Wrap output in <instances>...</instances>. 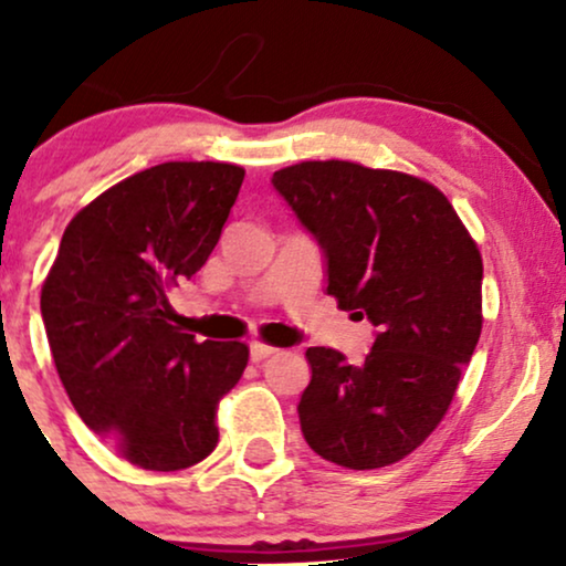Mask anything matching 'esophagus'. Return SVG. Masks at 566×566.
<instances>
[{
  "label": "esophagus",
  "mask_w": 566,
  "mask_h": 566,
  "mask_svg": "<svg viewBox=\"0 0 566 566\" xmlns=\"http://www.w3.org/2000/svg\"><path fill=\"white\" fill-rule=\"evenodd\" d=\"M271 354H276V348L274 346H265V343H250V359L252 361H263V359H269Z\"/></svg>",
  "instance_id": "esophagus-1"
}]
</instances>
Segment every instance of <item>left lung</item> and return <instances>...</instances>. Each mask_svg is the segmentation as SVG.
<instances>
[{"instance_id": "obj_1", "label": "left lung", "mask_w": 566, "mask_h": 566, "mask_svg": "<svg viewBox=\"0 0 566 566\" xmlns=\"http://www.w3.org/2000/svg\"><path fill=\"white\" fill-rule=\"evenodd\" d=\"M271 184L316 239L327 295L378 327L359 367L308 348L297 405L308 447L343 469H382L452 405L482 335V255L437 186L354 161H301Z\"/></svg>"}]
</instances>
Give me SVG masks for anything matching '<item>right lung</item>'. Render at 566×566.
Here are the masks:
<instances>
[{
    "instance_id": "obj_1",
    "label": "right lung",
    "mask_w": 566,
    "mask_h": 566,
    "mask_svg": "<svg viewBox=\"0 0 566 566\" xmlns=\"http://www.w3.org/2000/svg\"><path fill=\"white\" fill-rule=\"evenodd\" d=\"M244 170L165 161L76 212L42 287V319L71 405L133 465L180 471L218 444L216 409L244 343L172 327L167 292L216 250Z\"/></svg>"
}]
</instances>
